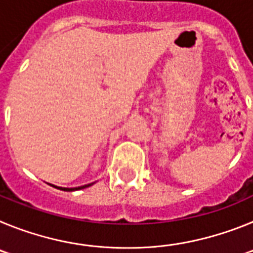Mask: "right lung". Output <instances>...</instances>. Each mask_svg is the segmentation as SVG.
<instances>
[{"label": "right lung", "instance_id": "1", "mask_svg": "<svg viewBox=\"0 0 253 253\" xmlns=\"http://www.w3.org/2000/svg\"><path fill=\"white\" fill-rule=\"evenodd\" d=\"M91 185H93V182H92V184H88V185H84V186H80V187H75V189H64V190H68V191H73V190H81V189H84V187H88V186H91Z\"/></svg>", "mask_w": 253, "mask_h": 253}]
</instances>
